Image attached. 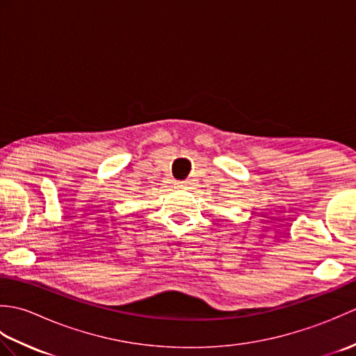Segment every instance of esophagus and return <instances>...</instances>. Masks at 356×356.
I'll return each instance as SVG.
<instances>
[{
	"label": "esophagus",
	"mask_w": 356,
	"mask_h": 356,
	"mask_svg": "<svg viewBox=\"0 0 356 356\" xmlns=\"http://www.w3.org/2000/svg\"><path fill=\"white\" fill-rule=\"evenodd\" d=\"M177 185H179V186H185V185H186V182H179Z\"/></svg>",
	"instance_id": "1"
}]
</instances>
